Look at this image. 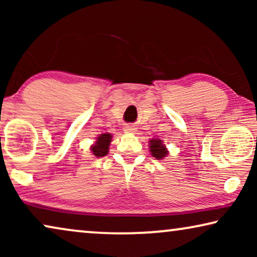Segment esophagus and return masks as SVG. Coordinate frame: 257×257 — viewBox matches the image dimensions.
<instances>
[{
    "instance_id": "obj_1",
    "label": "esophagus",
    "mask_w": 257,
    "mask_h": 257,
    "mask_svg": "<svg viewBox=\"0 0 257 257\" xmlns=\"http://www.w3.org/2000/svg\"><path fill=\"white\" fill-rule=\"evenodd\" d=\"M125 132H130V133L136 132V127H135V126H132V125L125 126Z\"/></svg>"
}]
</instances>
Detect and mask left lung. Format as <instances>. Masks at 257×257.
<instances>
[{
  "label": "left lung",
  "instance_id": "left-lung-1",
  "mask_svg": "<svg viewBox=\"0 0 257 257\" xmlns=\"http://www.w3.org/2000/svg\"><path fill=\"white\" fill-rule=\"evenodd\" d=\"M150 147H151V153L154 158L157 159H163L167 156V150L165 149V145L163 142L159 139H151L150 140Z\"/></svg>",
  "mask_w": 257,
  "mask_h": 257
}]
</instances>
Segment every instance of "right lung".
Listing matches in <instances>:
<instances>
[{
	"mask_svg": "<svg viewBox=\"0 0 257 257\" xmlns=\"http://www.w3.org/2000/svg\"><path fill=\"white\" fill-rule=\"evenodd\" d=\"M112 136L110 133H104V135H100L97 138V142L94 145L91 147V151L96 157H104L106 156L108 152V145L111 143Z\"/></svg>",
	"mask_w": 257,
	"mask_h": 257,
	"instance_id": "obj_1",
	"label": "right lung"
}]
</instances>
